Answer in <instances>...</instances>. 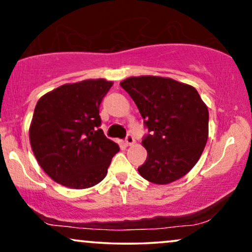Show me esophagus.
<instances>
[{
    "label": "esophagus",
    "mask_w": 252,
    "mask_h": 252,
    "mask_svg": "<svg viewBox=\"0 0 252 252\" xmlns=\"http://www.w3.org/2000/svg\"><path fill=\"white\" fill-rule=\"evenodd\" d=\"M134 142H135V140H134V138H133V135L131 134V133H127V135L125 138V144L127 146H131L134 144Z\"/></svg>",
    "instance_id": "34e87169"
}]
</instances>
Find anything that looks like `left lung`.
Wrapping results in <instances>:
<instances>
[{
	"label": "left lung",
	"mask_w": 252,
	"mask_h": 252,
	"mask_svg": "<svg viewBox=\"0 0 252 252\" xmlns=\"http://www.w3.org/2000/svg\"><path fill=\"white\" fill-rule=\"evenodd\" d=\"M121 88L134 100L148 134L142 178L167 185L185 176L200 159L208 140L209 112L190 85L155 76L129 77Z\"/></svg>",
	"instance_id": "8db88e82"
}]
</instances>
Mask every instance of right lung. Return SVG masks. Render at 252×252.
<instances>
[{
	"mask_svg": "<svg viewBox=\"0 0 252 252\" xmlns=\"http://www.w3.org/2000/svg\"><path fill=\"white\" fill-rule=\"evenodd\" d=\"M112 85L105 79L65 84L37 101L31 148L42 169L60 185L90 188L106 176L119 146L99 128V106Z\"/></svg>",
	"mask_w": 252,
	"mask_h": 252,
	"instance_id": "add662e5",
	"label": "right lung"
}]
</instances>
